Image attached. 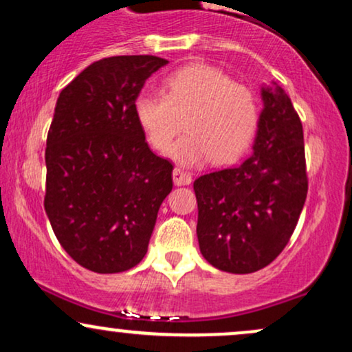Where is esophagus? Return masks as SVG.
Masks as SVG:
<instances>
[{
    "label": "esophagus",
    "mask_w": 352,
    "mask_h": 352,
    "mask_svg": "<svg viewBox=\"0 0 352 352\" xmlns=\"http://www.w3.org/2000/svg\"><path fill=\"white\" fill-rule=\"evenodd\" d=\"M192 182V173L182 170V168H173V184L175 185H188Z\"/></svg>",
    "instance_id": "esophagus-1"
}]
</instances>
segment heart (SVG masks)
Segmentation results:
<instances>
[{
	"instance_id": "obj_1",
	"label": "heart",
	"mask_w": 352,
	"mask_h": 352,
	"mask_svg": "<svg viewBox=\"0 0 352 352\" xmlns=\"http://www.w3.org/2000/svg\"><path fill=\"white\" fill-rule=\"evenodd\" d=\"M135 119L155 151H167L187 120L188 134L170 155L184 165L235 162L246 152L260 122V102L252 87L223 71L192 64L165 79L164 92H142Z\"/></svg>"
}]
</instances>
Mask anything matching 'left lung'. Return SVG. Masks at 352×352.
<instances>
[{
  "mask_svg": "<svg viewBox=\"0 0 352 352\" xmlns=\"http://www.w3.org/2000/svg\"><path fill=\"white\" fill-rule=\"evenodd\" d=\"M253 153L193 182L200 252L215 268L253 273L288 245L308 195L302 124L281 87L263 89Z\"/></svg>",
  "mask_w": 352,
  "mask_h": 352,
  "instance_id": "obj_1",
  "label": "left lung"
}]
</instances>
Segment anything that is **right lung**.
<instances>
[{
  "instance_id": "1",
  "label": "right lung",
  "mask_w": 352,
  "mask_h": 352,
  "mask_svg": "<svg viewBox=\"0 0 352 352\" xmlns=\"http://www.w3.org/2000/svg\"><path fill=\"white\" fill-rule=\"evenodd\" d=\"M165 64L147 54L99 59L56 102L44 210L60 246L91 272L140 263L172 190L173 165L151 151L134 112L145 80Z\"/></svg>"
}]
</instances>
